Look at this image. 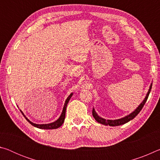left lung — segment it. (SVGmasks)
<instances>
[{"instance_id":"obj_1","label":"left lung","mask_w":160,"mask_h":160,"mask_svg":"<svg viewBox=\"0 0 160 160\" xmlns=\"http://www.w3.org/2000/svg\"><path fill=\"white\" fill-rule=\"evenodd\" d=\"M152 82L150 84V88H149L148 93H147V94H146L145 99H143V101L141 103H140V104H139V106L136 109H135L133 111V112H132L131 113H129L128 115L124 116V117H123V118H118V119H114V120L105 119V118L101 117V116H99L98 114H97V113L96 112V111H95V109H94V108H93L92 115L94 116V119H95L97 122L102 124V125H105V126L109 125L110 126H121V125H123V124H125L126 123H128V121H131L132 119H133L135 117V116L138 114L140 111H141V109H142L143 106L145 105V102H146V101H147V99L148 98L149 94H150V91H151V89H152Z\"/></svg>"}]
</instances>
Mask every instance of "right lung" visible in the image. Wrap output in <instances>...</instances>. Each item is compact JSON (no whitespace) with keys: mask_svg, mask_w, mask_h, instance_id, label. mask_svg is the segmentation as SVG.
<instances>
[{"mask_svg":"<svg viewBox=\"0 0 160 160\" xmlns=\"http://www.w3.org/2000/svg\"><path fill=\"white\" fill-rule=\"evenodd\" d=\"M72 94L73 93L71 92L70 93V95L67 97V99H66V102L64 103V106L63 108V110H62V112L61 113V116H59V118L57 119V120L53 121L52 123H45V124H37V123H34L33 122H32V121L27 118V116L24 114V113L22 112V111L20 109V111L21 112V113H22V115L24 116V117L26 118V120L28 121V122L32 125L34 127H36V128H40V129H56V128H58L59 127L62 126V124L64 122V120H65V116H66V107H67V105L68 104V102L70 101V98H71V97L72 96Z\"/></svg>","mask_w":160,"mask_h":160,"instance_id":"right-lung-1","label":"right lung"}]
</instances>
